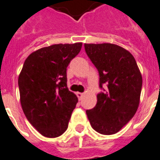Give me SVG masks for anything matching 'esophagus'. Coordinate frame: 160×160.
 <instances>
[{
  "label": "esophagus",
  "mask_w": 160,
  "mask_h": 160,
  "mask_svg": "<svg viewBox=\"0 0 160 160\" xmlns=\"http://www.w3.org/2000/svg\"><path fill=\"white\" fill-rule=\"evenodd\" d=\"M76 95H77V97L79 98V99H80V98H81L83 97L84 93H82V92H77Z\"/></svg>",
  "instance_id": "obj_1"
}]
</instances>
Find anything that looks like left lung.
Segmentation results:
<instances>
[{
    "label": "left lung",
    "instance_id": "1",
    "mask_svg": "<svg viewBox=\"0 0 160 160\" xmlns=\"http://www.w3.org/2000/svg\"><path fill=\"white\" fill-rule=\"evenodd\" d=\"M85 49L99 73L97 104L87 115L91 126L105 135L120 131L131 120L140 104L142 76L133 55L113 43H85Z\"/></svg>",
    "mask_w": 160,
    "mask_h": 160
}]
</instances>
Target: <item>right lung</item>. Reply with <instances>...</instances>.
Segmentation results:
<instances>
[{"label":"right lung","instance_id":"add662e5","mask_svg":"<svg viewBox=\"0 0 160 160\" xmlns=\"http://www.w3.org/2000/svg\"><path fill=\"white\" fill-rule=\"evenodd\" d=\"M81 47L75 42L41 48L26 58L19 73L23 112L45 137H58L68 128L78 98L68 89L67 68Z\"/></svg>","mask_w":160,"mask_h":160}]
</instances>
